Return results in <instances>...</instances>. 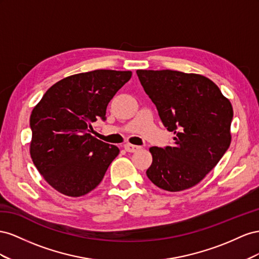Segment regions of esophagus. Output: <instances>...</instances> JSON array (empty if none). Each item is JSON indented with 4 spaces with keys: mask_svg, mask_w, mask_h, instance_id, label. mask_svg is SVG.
<instances>
[{
    "mask_svg": "<svg viewBox=\"0 0 259 259\" xmlns=\"http://www.w3.org/2000/svg\"><path fill=\"white\" fill-rule=\"evenodd\" d=\"M124 150L127 151V152H129V153H134V152H136V151H138L139 149H140V146H137V145H134V144H130V143H128V144H124Z\"/></svg>",
    "mask_w": 259,
    "mask_h": 259,
    "instance_id": "esophagus-1",
    "label": "esophagus"
}]
</instances>
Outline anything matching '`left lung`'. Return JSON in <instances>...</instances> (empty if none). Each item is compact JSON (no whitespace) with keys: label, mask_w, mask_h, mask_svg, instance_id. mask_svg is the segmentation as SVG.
I'll return each instance as SVG.
<instances>
[{"label":"left lung","mask_w":259,"mask_h":259,"mask_svg":"<svg viewBox=\"0 0 259 259\" xmlns=\"http://www.w3.org/2000/svg\"><path fill=\"white\" fill-rule=\"evenodd\" d=\"M175 143L150 149L146 176L155 186L178 192L196 186L215 167L231 143L233 108L208 78L177 70H137Z\"/></svg>","instance_id":"obj_1"}]
</instances>
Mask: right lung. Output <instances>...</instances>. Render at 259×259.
Returning <instances> with one entry per match:
<instances>
[{
    "instance_id": "add662e5",
    "label": "right lung",
    "mask_w": 259,
    "mask_h": 259,
    "mask_svg": "<svg viewBox=\"0 0 259 259\" xmlns=\"http://www.w3.org/2000/svg\"><path fill=\"white\" fill-rule=\"evenodd\" d=\"M131 71L98 69L66 77L44 93L30 115V156L60 193L79 197L97 188L119 149L90 132Z\"/></svg>"
}]
</instances>
